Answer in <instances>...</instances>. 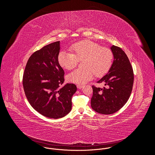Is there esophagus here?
I'll return each instance as SVG.
<instances>
[{
    "label": "esophagus",
    "instance_id": "1",
    "mask_svg": "<svg viewBox=\"0 0 155 155\" xmlns=\"http://www.w3.org/2000/svg\"><path fill=\"white\" fill-rule=\"evenodd\" d=\"M77 87L78 89H81L83 87V86L81 85H77Z\"/></svg>",
    "mask_w": 155,
    "mask_h": 155
}]
</instances>
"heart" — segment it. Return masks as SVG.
Listing matches in <instances>:
<instances>
[{
	"label": "heart",
	"instance_id": "obj_1",
	"mask_svg": "<svg viewBox=\"0 0 155 155\" xmlns=\"http://www.w3.org/2000/svg\"><path fill=\"white\" fill-rule=\"evenodd\" d=\"M72 53L61 51L58 55V63L61 67L71 70L81 60L83 67L75 69L68 74V81L83 85L92 79L94 74L100 77L110 69L113 59L110 49L90 40H83L72 45Z\"/></svg>",
	"mask_w": 155,
	"mask_h": 155
}]
</instances>
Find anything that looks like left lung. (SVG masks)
I'll return each mask as SVG.
<instances>
[{"label":"left lung","instance_id":"8db88e82","mask_svg":"<svg viewBox=\"0 0 155 155\" xmlns=\"http://www.w3.org/2000/svg\"><path fill=\"white\" fill-rule=\"evenodd\" d=\"M114 61L109 73L97 82L106 87L97 88L92 85L91 107L103 114H110L119 110L131 95L134 83L133 67L127 54L116 46L111 47Z\"/></svg>","mask_w":155,"mask_h":155}]
</instances>
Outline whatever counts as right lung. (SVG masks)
<instances>
[{
  "label": "right lung",
  "instance_id": "1",
  "mask_svg": "<svg viewBox=\"0 0 155 155\" xmlns=\"http://www.w3.org/2000/svg\"><path fill=\"white\" fill-rule=\"evenodd\" d=\"M60 42L46 45L34 52L25 67L22 85L31 106L45 117L59 118L71 110L74 84L61 87L64 72L58 63Z\"/></svg>",
  "mask_w": 155,
  "mask_h": 155
}]
</instances>
